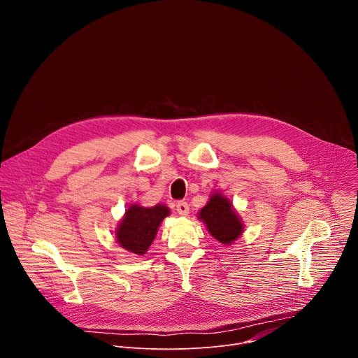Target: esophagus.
<instances>
[{
	"label": "esophagus",
	"instance_id": "esophagus-1",
	"mask_svg": "<svg viewBox=\"0 0 358 358\" xmlns=\"http://www.w3.org/2000/svg\"><path fill=\"white\" fill-rule=\"evenodd\" d=\"M176 210L180 215H188L189 213V206L185 202V201H178L177 206H176Z\"/></svg>",
	"mask_w": 358,
	"mask_h": 358
}]
</instances>
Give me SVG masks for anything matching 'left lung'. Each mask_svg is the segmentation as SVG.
Wrapping results in <instances>:
<instances>
[{
  "mask_svg": "<svg viewBox=\"0 0 358 358\" xmlns=\"http://www.w3.org/2000/svg\"><path fill=\"white\" fill-rule=\"evenodd\" d=\"M199 220L206 222L210 234L221 243L229 245L243 229L239 217L235 214L229 199L222 194H213L208 203L199 213Z\"/></svg>",
  "mask_w": 358,
  "mask_h": 358,
  "instance_id": "left-lung-1",
  "label": "left lung"
}]
</instances>
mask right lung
<instances>
[{
    "label": "right lung",
    "mask_w": 358,
    "mask_h": 358,
    "mask_svg": "<svg viewBox=\"0 0 358 358\" xmlns=\"http://www.w3.org/2000/svg\"><path fill=\"white\" fill-rule=\"evenodd\" d=\"M170 214L169 208L164 206H156L151 208H144L131 206L126 210V215L122 220L116 238L122 248L143 255L155 241L157 229L162 221Z\"/></svg>",
    "instance_id": "right-lung-1"
}]
</instances>
